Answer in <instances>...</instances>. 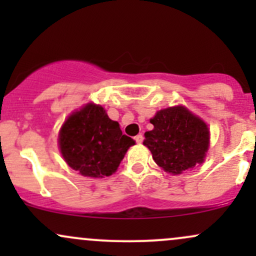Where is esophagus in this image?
Here are the masks:
<instances>
[{
	"mask_svg": "<svg viewBox=\"0 0 256 256\" xmlns=\"http://www.w3.org/2000/svg\"><path fill=\"white\" fill-rule=\"evenodd\" d=\"M134 140H136L138 144H140V143L143 142V136H142V134H137V136L134 137Z\"/></svg>",
	"mask_w": 256,
	"mask_h": 256,
	"instance_id": "obj_1",
	"label": "esophagus"
}]
</instances>
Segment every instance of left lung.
<instances>
[{"mask_svg": "<svg viewBox=\"0 0 256 256\" xmlns=\"http://www.w3.org/2000/svg\"><path fill=\"white\" fill-rule=\"evenodd\" d=\"M154 125L144 134V144L164 171L182 174L204 161L210 146V128L184 106L158 110L150 119Z\"/></svg>", "mask_w": 256, "mask_h": 256, "instance_id": "obj_1", "label": "left lung"}]
</instances>
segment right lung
I'll return each instance as SVG.
<instances>
[{"instance_id":"right-lung-1","label":"right lung","mask_w":256,"mask_h":256,"mask_svg":"<svg viewBox=\"0 0 256 256\" xmlns=\"http://www.w3.org/2000/svg\"><path fill=\"white\" fill-rule=\"evenodd\" d=\"M134 140L122 134L100 104H88L64 122L58 132V148L71 168L84 177L113 174Z\"/></svg>"}]
</instances>
